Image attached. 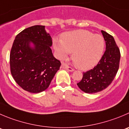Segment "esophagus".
<instances>
[{
  "label": "esophagus",
  "mask_w": 129,
  "mask_h": 129,
  "mask_svg": "<svg viewBox=\"0 0 129 129\" xmlns=\"http://www.w3.org/2000/svg\"><path fill=\"white\" fill-rule=\"evenodd\" d=\"M61 67H62V68H64V69H65V70H67L69 71V72H72L74 71V70H73V68H70V67H68L67 64H64V63H62V64H61Z\"/></svg>",
  "instance_id": "1"
}]
</instances>
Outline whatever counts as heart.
<instances>
[{
    "mask_svg": "<svg viewBox=\"0 0 129 129\" xmlns=\"http://www.w3.org/2000/svg\"><path fill=\"white\" fill-rule=\"evenodd\" d=\"M105 45L102 36L81 29L64 33L61 40H53L57 57L64 59L72 52V60L82 70L91 69L99 62L103 55Z\"/></svg>",
    "mask_w": 129,
    "mask_h": 129,
    "instance_id": "1",
    "label": "heart"
}]
</instances>
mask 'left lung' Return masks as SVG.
<instances>
[{"label": "left lung", "mask_w": 129, "mask_h": 129, "mask_svg": "<svg viewBox=\"0 0 129 129\" xmlns=\"http://www.w3.org/2000/svg\"><path fill=\"white\" fill-rule=\"evenodd\" d=\"M106 42V51L99 63L93 69L84 73L82 80L77 84L85 93L94 94L106 89L113 80L119 68L120 52L115 39L101 30Z\"/></svg>", "instance_id": "obj_1"}]
</instances>
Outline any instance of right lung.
I'll list each match as a JSON object with an SVG mask.
<instances>
[{"label": "right lung", "instance_id": "obj_1", "mask_svg": "<svg viewBox=\"0 0 129 129\" xmlns=\"http://www.w3.org/2000/svg\"><path fill=\"white\" fill-rule=\"evenodd\" d=\"M45 26L29 27L16 35L10 54L11 72L24 90L39 93L49 86L61 62L54 57Z\"/></svg>", "mask_w": 129, "mask_h": 129}]
</instances>
